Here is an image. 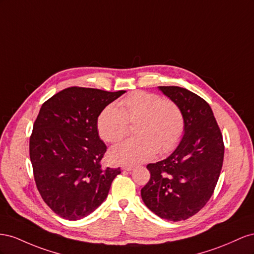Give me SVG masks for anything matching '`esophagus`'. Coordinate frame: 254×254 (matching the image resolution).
<instances>
[{
	"label": "esophagus",
	"instance_id": "1",
	"mask_svg": "<svg viewBox=\"0 0 254 254\" xmlns=\"http://www.w3.org/2000/svg\"><path fill=\"white\" fill-rule=\"evenodd\" d=\"M133 168L134 167H133V166H131V165H123V166H121V169L122 170H127V171H131Z\"/></svg>",
	"mask_w": 254,
	"mask_h": 254
}]
</instances>
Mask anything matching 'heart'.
I'll return each instance as SVG.
<instances>
[{"instance_id": "b5f03b06", "label": "heart", "mask_w": 254, "mask_h": 254, "mask_svg": "<svg viewBox=\"0 0 254 254\" xmlns=\"http://www.w3.org/2000/svg\"><path fill=\"white\" fill-rule=\"evenodd\" d=\"M128 123L135 125L136 137L110 151L114 163L137 164L148 161L156 152L167 154L178 146L185 128L184 115L178 103L146 91L122 98L118 106H105L97 119L98 133L106 142H119L127 134Z\"/></svg>"}]
</instances>
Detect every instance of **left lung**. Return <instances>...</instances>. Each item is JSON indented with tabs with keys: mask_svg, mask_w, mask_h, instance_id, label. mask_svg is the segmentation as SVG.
Listing matches in <instances>:
<instances>
[{
	"mask_svg": "<svg viewBox=\"0 0 254 254\" xmlns=\"http://www.w3.org/2000/svg\"><path fill=\"white\" fill-rule=\"evenodd\" d=\"M159 89L182 110L184 135L171 155L147 165L151 177L141 188V198L161 218L186 220L204 207L218 182L224 154L222 134L204 99L178 86Z\"/></svg>",
	"mask_w": 254,
	"mask_h": 254,
	"instance_id": "1",
	"label": "left lung"
}]
</instances>
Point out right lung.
Wrapping results in <instances>:
<instances>
[{
	"label": "right lung",
	"mask_w": 254,
	"mask_h": 254,
	"mask_svg": "<svg viewBox=\"0 0 254 254\" xmlns=\"http://www.w3.org/2000/svg\"><path fill=\"white\" fill-rule=\"evenodd\" d=\"M126 91L69 87L42 104L30 137L34 179L43 201L68 220L91 214L106 199L120 168H102L106 152L97 119Z\"/></svg>",
	"instance_id": "obj_1"
}]
</instances>
